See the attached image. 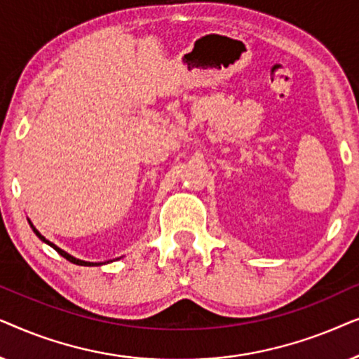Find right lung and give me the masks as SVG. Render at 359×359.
Here are the masks:
<instances>
[{"label": "right lung", "mask_w": 359, "mask_h": 359, "mask_svg": "<svg viewBox=\"0 0 359 359\" xmlns=\"http://www.w3.org/2000/svg\"><path fill=\"white\" fill-rule=\"evenodd\" d=\"M31 227H32V224H31ZM32 230H34V232H36V235H37V237H39V238H41V240H43V242H46V243H48V245H50V247H52L53 250H55V252H57V253H60V255H62V257H63V258H67V259H68V262H70V263L80 264V266H95V264H101V263H88V262H81V259H76V258H73V257H72V255H68L67 252H63V250H60V248H58V247H57V245H53V243H50V242H48V240H46V238H43V237H42V235H41V233H39L36 229H34V227H32Z\"/></svg>", "instance_id": "right-lung-1"}]
</instances>
